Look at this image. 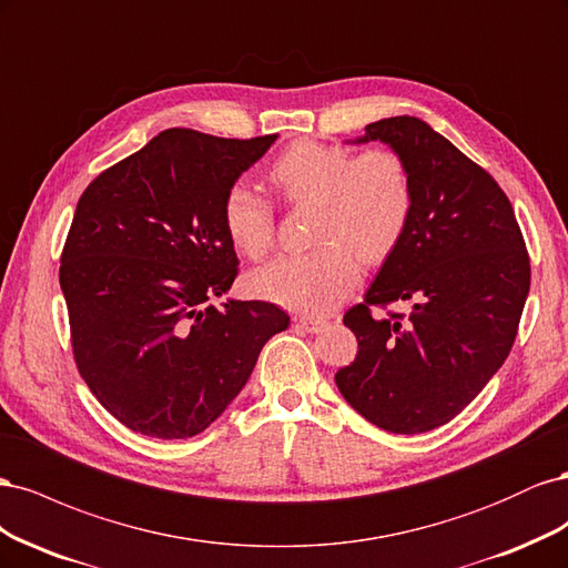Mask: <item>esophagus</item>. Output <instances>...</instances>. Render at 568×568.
I'll list each match as a JSON object with an SVG mask.
<instances>
[{
	"instance_id": "1",
	"label": "esophagus",
	"mask_w": 568,
	"mask_h": 568,
	"mask_svg": "<svg viewBox=\"0 0 568 568\" xmlns=\"http://www.w3.org/2000/svg\"><path fill=\"white\" fill-rule=\"evenodd\" d=\"M294 322L301 326V329L311 332V334H320V332L326 329V326H329V322L322 320V317H305V315H298Z\"/></svg>"
}]
</instances>
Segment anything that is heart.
<instances>
[{
    "label": "heart",
    "mask_w": 568,
    "mask_h": 568,
    "mask_svg": "<svg viewBox=\"0 0 568 568\" xmlns=\"http://www.w3.org/2000/svg\"><path fill=\"white\" fill-rule=\"evenodd\" d=\"M270 182L286 203H315L311 242L317 248L282 255L248 277L251 294L298 313H329L359 280L357 257L382 263L398 246L415 205L403 159L386 149L355 156L346 146L303 140L270 168ZM230 244L253 261L274 242V205L246 182L222 199Z\"/></svg>",
    "instance_id": "heart-1"
}]
</instances>
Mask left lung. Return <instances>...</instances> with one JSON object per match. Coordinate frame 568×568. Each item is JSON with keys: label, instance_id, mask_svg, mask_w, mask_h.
Returning a JSON list of instances; mask_svg holds the SVG:
<instances>
[{"label": "left lung", "instance_id": "left-lung-1", "mask_svg": "<svg viewBox=\"0 0 568 568\" xmlns=\"http://www.w3.org/2000/svg\"><path fill=\"white\" fill-rule=\"evenodd\" d=\"M403 159L415 205L365 301L343 315L357 355L336 372L343 398L390 434L448 424L503 367L530 288V261L511 203L484 168L424 120L369 123L357 144ZM407 300L409 316L371 315Z\"/></svg>", "mask_w": 568, "mask_h": 568}]
</instances>
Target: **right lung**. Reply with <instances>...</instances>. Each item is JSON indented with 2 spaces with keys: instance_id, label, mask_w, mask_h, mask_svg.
<instances>
[{
  "instance_id": "obj_1",
  "label": "right lung",
  "mask_w": 568,
  "mask_h": 568,
  "mask_svg": "<svg viewBox=\"0 0 568 568\" xmlns=\"http://www.w3.org/2000/svg\"><path fill=\"white\" fill-rule=\"evenodd\" d=\"M274 140L163 130L78 201L59 270L75 365L134 434H201L288 326L282 307L265 301L211 305L239 267L222 199Z\"/></svg>"
}]
</instances>
